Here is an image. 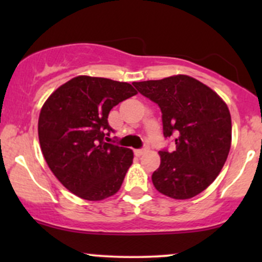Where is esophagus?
<instances>
[{"mask_svg": "<svg viewBox=\"0 0 262 262\" xmlns=\"http://www.w3.org/2000/svg\"><path fill=\"white\" fill-rule=\"evenodd\" d=\"M146 151V148H143V149H135L134 150V154L137 155V156H140V155H143L144 152Z\"/></svg>", "mask_w": 262, "mask_h": 262, "instance_id": "1", "label": "esophagus"}]
</instances>
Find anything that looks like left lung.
<instances>
[{"label":"left lung","instance_id":"left-lung-1","mask_svg":"<svg viewBox=\"0 0 262 262\" xmlns=\"http://www.w3.org/2000/svg\"><path fill=\"white\" fill-rule=\"evenodd\" d=\"M161 110L165 138H175L173 151H159L161 164L151 180L175 200L204 191L223 169L231 143V118L225 102L193 77L176 75L133 83Z\"/></svg>","mask_w":262,"mask_h":262}]
</instances>
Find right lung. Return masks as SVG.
I'll use <instances>...</instances> for the list:
<instances>
[{"mask_svg":"<svg viewBox=\"0 0 262 262\" xmlns=\"http://www.w3.org/2000/svg\"><path fill=\"white\" fill-rule=\"evenodd\" d=\"M137 91L130 83L77 76L48 98L38 122L45 161L62 185L87 201H101L121 188L133 151L107 143L114 129L108 114Z\"/></svg>","mask_w":262,"mask_h":262,"instance_id":"obj_1","label":"right lung"}]
</instances>
